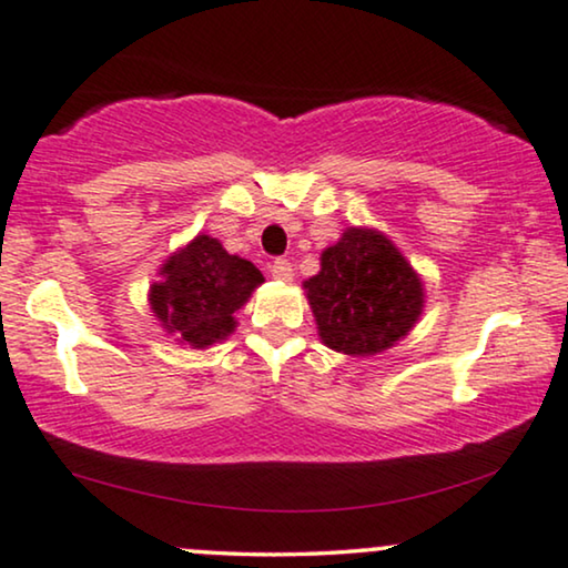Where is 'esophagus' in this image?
<instances>
[{"mask_svg": "<svg viewBox=\"0 0 568 568\" xmlns=\"http://www.w3.org/2000/svg\"><path fill=\"white\" fill-rule=\"evenodd\" d=\"M271 276L278 278V282H292V278H294L292 263L286 261V257H276V261L271 263Z\"/></svg>", "mask_w": 568, "mask_h": 568, "instance_id": "obj_1", "label": "esophagus"}]
</instances>
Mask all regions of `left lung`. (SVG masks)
<instances>
[{"label":"left lung","instance_id":"8db88e82","mask_svg":"<svg viewBox=\"0 0 568 568\" xmlns=\"http://www.w3.org/2000/svg\"><path fill=\"white\" fill-rule=\"evenodd\" d=\"M305 290L323 344L344 355L388 349L423 311V284L399 250L383 234L355 226L323 250L321 274Z\"/></svg>","mask_w":568,"mask_h":568}]
</instances>
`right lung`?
Segmentation results:
<instances>
[{"label":"right lung","mask_w":568,"mask_h":568,"mask_svg":"<svg viewBox=\"0 0 568 568\" xmlns=\"http://www.w3.org/2000/svg\"><path fill=\"white\" fill-rule=\"evenodd\" d=\"M261 282L263 274L253 263L201 234L169 257L164 282L151 286V307L169 334L193 347H209L232 334V313Z\"/></svg>","instance_id":"obj_1"}]
</instances>
